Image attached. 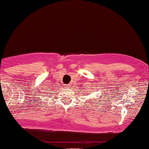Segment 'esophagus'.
I'll return each mask as SVG.
<instances>
[{
    "instance_id": "34e87169",
    "label": "esophagus",
    "mask_w": 149,
    "mask_h": 149,
    "mask_svg": "<svg viewBox=\"0 0 149 149\" xmlns=\"http://www.w3.org/2000/svg\"><path fill=\"white\" fill-rule=\"evenodd\" d=\"M69 86H70V85H66V88H69Z\"/></svg>"
}]
</instances>
